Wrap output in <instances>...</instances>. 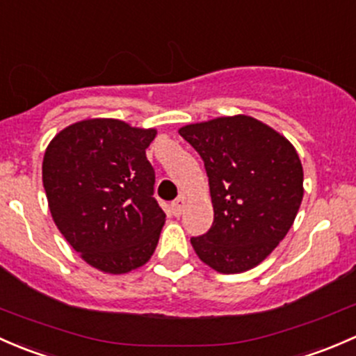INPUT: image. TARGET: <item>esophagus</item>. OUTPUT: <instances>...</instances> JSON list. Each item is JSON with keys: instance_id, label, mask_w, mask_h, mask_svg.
<instances>
[{"instance_id": "esophagus-1", "label": "esophagus", "mask_w": 356, "mask_h": 356, "mask_svg": "<svg viewBox=\"0 0 356 356\" xmlns=\"http://www.w3.org/2000/svg\"><path fill=\"white\" fill-rule=\"evenodd\" d=\"M185 197H178L173 204H171V209H173L175 216H181L183 211H185Z\"/></svg>"}]
</instances>
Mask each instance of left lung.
Segmentation results:
<instances>
[{"label": "left lung", "instance_id": "left-lung-1", "mask_svg": "<svg viewBox=\"0 0 356 356\" xmlns=\"http://www.w3.org/2000/svg\"><path fill=\"white\" fill-rule=\"evenodd\" d=\"M178 134L200 154L214 222L192 247L222 274L259 266L293 226L303 199V168L284 135L247 115L190 123Z\"/></svg>", "mask_w": 356, "mask_h": 356}]
</instances>
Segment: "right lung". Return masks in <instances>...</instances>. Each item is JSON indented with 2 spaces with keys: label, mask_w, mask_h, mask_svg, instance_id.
Masks as SVG:
<instances>
[{
  "label": "right lung",
  "mask_w": 356,
  "mask_h": 356,
  "mask_svg": "<svg viewBox=\"0 0 356 356\" xmlns=\"http://www.w3.org/2000/svg\"><path fill=\"white\" fill-rule=\"evenodd\" d=\"M156 135V128L90 118L63 128L46 147L42 185L53 221L94 269L130 273L156 250L166 221L145 157Z\"/></svg>",
  "instance_id": "add662e5"
}]
</instances>
